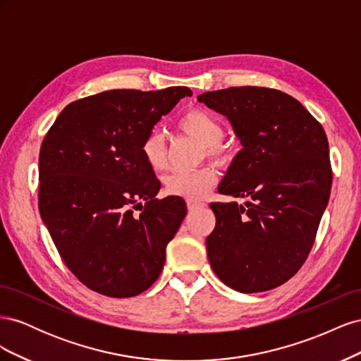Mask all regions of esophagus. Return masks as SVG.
<instances>
[{
	"mask_svg": "<svg viewBox=\"0 0 361 361\" xmlns=\"http://www.w3.org/2000/svg\"><path fill=\"white\" fill-rule=\"evenodd\" d=\"M187 206H188V209H190V211H195V209H199V207H203L204 204H203V203H200V202L188 200V202H187Z\"/></svg>",
	"mask_w": 361,
	"mask_h": 361,
	"instance_id": "obj_1",
	"label": "esophagus"
}]
</instances>
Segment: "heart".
<instances>
[{
    "mask_svg": "<svg viewBox=\"0 0 361 361\" xmlns=\"http://www.w3.org/2000/svg\"><path fill=\"white\" fill-rule=\"evenodd\" d=\"M179 129L183 134L194 138L203 146L206 157L218 162L226 164L233 158V146L223 141L224 129L218 120L204 110L194 108L179 118ZM141 154L146 162L155 171L167 167V146L166 137L159 130H150L141 143ZM216 182V174L212 169L203 167L195 171H176L171 173L164 180L166 190L171 195L182 199L199 200L209 192Z\"/></svg>",
    "mask_w": 361,
    "mask_h": 361,
    "instance_id": "b5f03b06",
    "label": "heart"
}]
</instances>
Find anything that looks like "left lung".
I'll use <instances>...</instances> for the list:
<instances>
[{
	"mask_svg": "<svg viewBox=\"0 0 361 361\" xmlns=\"http://www.w3.org/2000/svg\"><path fill=\"white\" fill-rule=\"evenodd\" d=\"M197 101L226 116L243 145L218 191L248 199L211 203L207 259L238 292L274 289L307 259L330 199L325 130L297 99L267 87H228Z\"/></svg>",
	"mask_w": 361,
	"mask_h": 361,
	"instance_id": "1",
	"label": "left lung"
}]
</instances>
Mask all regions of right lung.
Listing matches in <instances>:
<instances>
[{
    "instance_id": "1",
    "label": "right lung",
    "mask_w": 361,
    "mask_h": 361,
    "mask_svg": "<svg viewBox=\"0 0 361 361\" xmlns=\"http://www.w3.org/2000/svg\"><path fill=\"white\" fill-rule=\"evenodd\" d=\"M191 94L188 87L97 93L69 104L43 138L40 216L64 264L97 293L135 297L161 274L187 206L157 199L161 183L141 143Z\"/></svg>"
}]
</instances>
